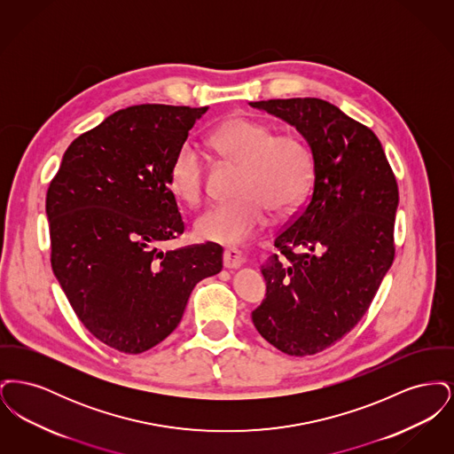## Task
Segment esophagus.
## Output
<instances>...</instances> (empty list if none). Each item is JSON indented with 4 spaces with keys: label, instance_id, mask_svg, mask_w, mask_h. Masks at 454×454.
<instances>
[{
    "label": "esophagus",
    "instance_id": "1",
    "mask_svg": "<svg viewBox=\"0 0 454 454\" xmlns=\"http://www.w3.org/2000/svg\"><path fill=\"white\" fill-rule=\"evenodd\" d=\"M243 263L241 252L237 248H226L224 255H223V265L224 269H238Z\"/></svg>",
    "mask_w": 454,
    "mask_h": 454
}]
</instances>
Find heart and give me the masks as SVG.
Masks as SVG:
<instances>
[{
    "mask_svg": "<svg viewBox=\"0 0 454 454\" xmlns=\"http://www.w3.org/2000/svg\"><path fill=\"white\" fill-rule=\"evenodd\" d=\"M209 145L226 161L241 167L237 195L195 219V237L219 245H241L265 226L269 209L291 211L311 180V154L296 136H276L259 121L237 117L209 134ZM173 194L197 206L206 194V161L192 143H184L168 170Z\"/></svg>",
    "mask_w": 454,
    "mask_h": 454,
    "instance_id": "obj_1",
    "label": "heart"
}]
</instances>
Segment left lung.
<instances>
[{"mask_svg": "<svg viewBox=\"0 0 454 454\" xmlns=\"http://www.w3.org/2000/svg\"><path fill=\"white\" fill-rule=\"evenodd\" d=\"M301 134L313 158L309 199L263 260L260 335L289 356L333 346L366 313L393 257L398 187L372 130L320 98L250 102Z\"/></svg>", "mask_w": 454, "mask_h": 454, "instance_id": "1", "label": "left lung"}]
</instances>
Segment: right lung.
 I'll use <instances>...</instances> for the list:
<instances>
[{"label":"right lung","mask_w":454,"mask_h":454,"mask_svg":"<svg viewBox=\"0 0 454 454\" xmlns=\"http://www.w3.org/2000/svg\"><path fill=\"white\" fill-rule=\"evenodd\" d=\"M207 108L114 112L69 145L49 185L54 276L90 333L121 352L165 340L195 284L223 269L215 243L158 250L184 233L168 170Z\"/></svg>","instance_id":"1"}]
</instances>
